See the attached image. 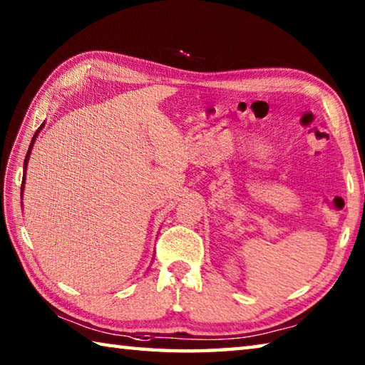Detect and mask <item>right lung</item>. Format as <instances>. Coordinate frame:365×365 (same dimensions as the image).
I'll return each mask as SVG.
<instances>
[{
  "instance_id": "obj_1",
  "label": "right lung",
  "mask_w": 365,
  "mask_h": 365,
  "mask_svg": "<svg viewBox=\"0 0 365 365\" xmlns=\"http://www.w3.org/2000/svg\"><path fill=\"white\" fill-rule=\"evenodd\" d=\"M45 127V122L41 123V125L38 127V130L35 132V135H34V138H32V143H30V146H29V151H27V156H26V160H24V177H22V188H21V195H24V183H26V174H27V165H29V159H30V153H32V148H34V143H35V140H36V137H38V133H40V130L41 128Z\"/></svg>"
}]
</instances>
